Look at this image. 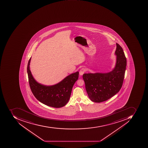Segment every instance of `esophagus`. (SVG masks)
Returning <instances> with one entry per match:
<instances>
[{"label": "esophagus", "mask_w": 148, "mask_h": 148, "mask_svg": "<svg viewBox=\"0 0 148 148\" xmlns=\"http://www.w3.org/2000/svg\"><path fill=\"white\" fill-rule=\"evenodd\" d=\"M85 71H86L85 70V69H84V68L81 69L80 70V71H79V75H83L84 73H85Z\"/></svg>", "instance_id": "1"}]
</instances>
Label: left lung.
I'll list each match as a JSON object with an SVG mask.
<instances>
[{
    "instance_id": "1",
    "label": "left lung",
    "mask_w": 148,
    "mask_h": 148,
    "mask_svg": "<svg viewBox=\"0 0 148 148\" xmlns=\"http://www.w3.org/2000/svg\"><path fill=\"white\" fill-rule=\"evenodd\" d=\"M115 55L116 61L115 68L108 73H85L83 78L89 99L94 102L105 101L118 93L125 77L126 58L121 47L116 43Z\"/></svg>"
}]
</instances>
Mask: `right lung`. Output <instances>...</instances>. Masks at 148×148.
Returning a JSON list of instances; mask_svg holds the SVG:
<instances>
[{
	"label": "right lung",
	"mask_w": 148,
	"mask_h": 148,
	"mask_svg": "<svg viewBox=\"0 0 148 148\" xmlns=\"http://www.w3.org/2000/svg\"><path fill=\"white\" fill-rule=\"evenodd\" d=\"M31 57L27 64V73L31 91L35 97L42 103L51 107H62L67 104L72 88L79 77L78 72L71 74L55 85L46 86L37 82L30 70Z\"/></svg>",
	"instance_id": "obj_1"
}]
</instances>
